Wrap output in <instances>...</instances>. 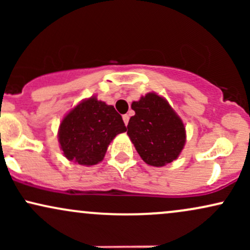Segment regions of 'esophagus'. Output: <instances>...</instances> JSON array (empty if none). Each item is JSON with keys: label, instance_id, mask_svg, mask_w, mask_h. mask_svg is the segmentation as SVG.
<instances>
[{"label": "esophagus", "instance_id": "obj_1", "mask_svg": "<svg viewBox=\"0 0 250 250\" xmlns=\"http://www.w3.org/2000/svg\"><path fill=\"white\" fill-rule=\"evenodd\" d=\"M122 117H123V121H125V125H127L128 122H129V115H128V114H125V115H123Z\"/></svg>", "mask_w": 250, "mask_h": 250}]
</instances>
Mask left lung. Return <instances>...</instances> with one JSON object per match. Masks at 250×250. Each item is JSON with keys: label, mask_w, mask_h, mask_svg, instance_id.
Returning <instances> with one entry per match:
<instances>
[{"label": "left lung", "mask_w": 250, "mask_h": 250, "mask_svg": "<svg viewBox=\"0 0 250 250\" xmlns=\"http://www.w3.org/2000/svg\"><path fill=\"white\" fill-rule=\"evenodd\" d=\"M127 134L142 160L154 167H162L177 159L186 143V128L169 103L149 93L131 103ZM125 129V130H127Z\"/></svg>", "instance_id": "obj_1"}]
</instances>
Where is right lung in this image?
Segmentation results:
<instances>
[{
    "instance_id": "obj_1",
    "label": "right lung",
    "mask_w": 250,
    "mask_h": 250,
    "mask_svg": "<svg viewBox=\"0 0 250 250\" xmlns=\"http://www.w3.org/2000/svg\"><path fill=\"white\" fill-rule=\"evenodd\" d=\"M125 129L122 116L113 105L90 97L62 120L59 141L69 161L93 166L102 161L109 143Z\"/></svg>"
}]
</instances>
